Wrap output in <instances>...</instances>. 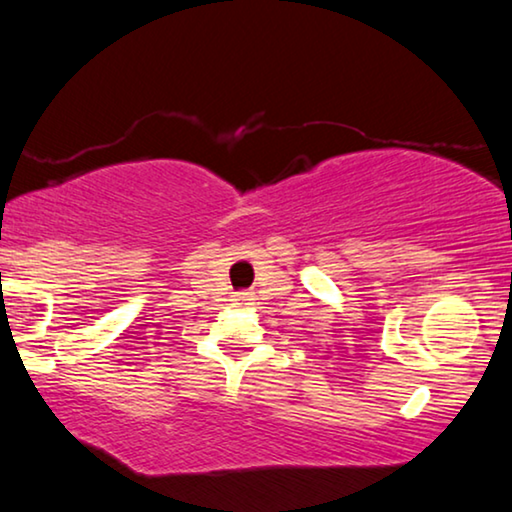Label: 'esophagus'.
Masks as SVG:
<instances>
[{
    "label": "esophagus",
    "instance_id": "esophagus-1",
    "mask_svg": "<svg viewBox=\"0 0 512 512\" xmlns=\"http://www.w3.org/2000/svg\"><path fill=\"white\" fill-rule=\"evenodd\" d=\"M237 300H242V303L249 305L251 300H254V293H249V291L247 293H240V296H237Z\"/></svg>",
    "mask_w": 512,
    "mask_h": 512
}]
</instances>
